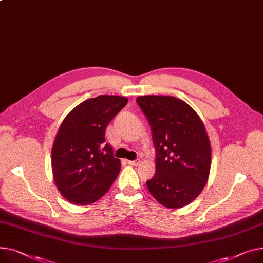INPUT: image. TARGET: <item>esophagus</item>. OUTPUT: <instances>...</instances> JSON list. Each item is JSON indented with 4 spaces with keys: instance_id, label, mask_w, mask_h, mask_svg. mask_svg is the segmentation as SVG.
I'll return each instance as SVG.
<instances>
[{
    "instance_id": "1",
    "label": "esophagus",
    "mask_w": 263,
    "mask_h": 263,
    "mask_svg": "<svg viewBox=\"0 0 263 263\" xmlns=\"http://www.w3.org/2000/svg\"><path fill=\"white\" fill-rule=\"evenodd\" d=\"M127 163L131 166H138L141 162H139V161H127Z\"/></svg>"
}]
</instances>
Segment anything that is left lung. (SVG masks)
<instances>
[{"label": "left lung", "mask_w": 263, "mask_h": 263, "mask_svg": "<svg viewBox=\"0 0 263 263\" xmlns=\"http://www.w3.org/2000/svg\"><path fill=\"white\" fill-rule=\"evenodd\" d=\"M151 127L156 151L155 174L147 187L167 208L190 204L205 187L212 165V147L198 113L173 96L136 99Z\"/></svg>", "instance_id": "8db88e82"}]
</instances>
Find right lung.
<instances>
[{
	"label": "right lung",
	"instance_id": "1",
	"mask_svg": "<svg viewBox=\"0 0 263 263\" xmlns=\"http://www.w3.org/2000/svg\"><path fill=\"white\" fill-rule=\"evenodd\" d=\"M128 102L127 97L100 95L69 112L51 148V170L62 197L75 205H90L109 191L120 161L106 144V129Z\"/></svg>",
	"mask_w": 263,
	"mask_h": 263
}]
</instances>
